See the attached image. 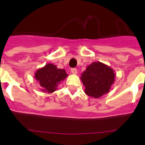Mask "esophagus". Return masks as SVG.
Returning a JSON list of instances; mask_svg holds the SVG:
<instances>
[{
  "mask_svg": "<svg viewBox=\"0 0 145 145\" xmlns=\"http://www.w3.org/2000/svg\"><path fill=\"white\" fill-rule=\"evenodd\" d=\"M71 72H72V74H77L78 73V70H77L76 68H72L71 69Z\"/></svg>",
  "mask_w": 145,
  "mask_h": 145,
  "instance_id": "34e87169",
  "label": "esophagus"
}]
</instances>
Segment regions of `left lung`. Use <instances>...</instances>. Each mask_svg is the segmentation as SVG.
Returning a JSON list of instances; mask_svg holds the SVG:
<instances>
[{"mask_svg": "<svg viewBox=\"0 0 145 145\" xmlns=\"http://www.w3.org/2000/svg\"><path fill=\"white\" fill-rule=\"evenodd\" d=\"M115 78V71L110 67L100 61H93L83 72L80 80L87 95L99 98L110 92Z\"/></svg>", "mask_w": 145, "mask_h": 145, "instance_id": "1", "label": "left lung"}]
</instances>
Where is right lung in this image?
Instances as JSON below:
<instances>
[{
  "label": "right lung",
  "mask_w": 145,
  "mask_h": 145,
  "mask_svg": "<svg viewBox=\"0 0 145 145\" xmlns=\"http://www.w3.org/2000/svg\"><path fill=\"white\" fill-rule=\"evenodd\" d=\"M67 76L65 69H59L56 65L50 63L35 72V78L41 87V91L48 93L57 91L59 84Z\"/></svg>",
  "instance_id": "add662e5"
}]
</instances>
